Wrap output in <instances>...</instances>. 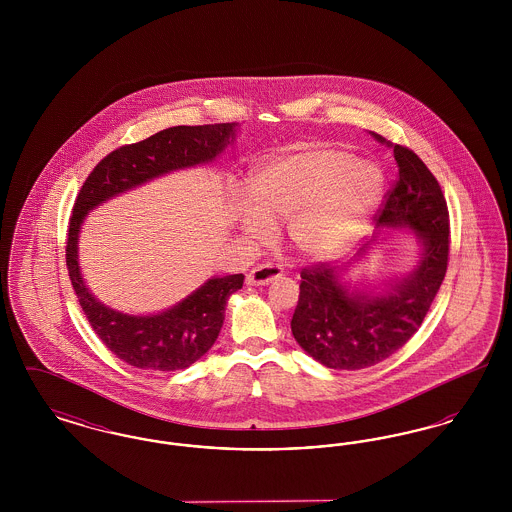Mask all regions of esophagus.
<instances>
[{
  "label": "esophagus",
  "mask_w": 512,
  "mask_h": 512,
  "mask_svg": "<svg viewBox=\"0 0 512 512\" xmlns=\"http://www.w3.org/2000/svg\"><path fill=\"white\" fill-rule=\"evenodd\" d=\"M280 276H282V268L276 267V265H259L247 272L245 284L247 286H267Z\"/></svg>",
  "instance_id": "1"
}]
</instances>
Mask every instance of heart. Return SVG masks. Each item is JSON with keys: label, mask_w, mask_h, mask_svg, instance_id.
I'll return each instance as SVG.
<instances>
[{"label": "heart", "mask_w": 512, "mask_h": 512, "mask_svg": "<svg viewBox=\"0 0 512 512\" xmlns=\"http://www.w3.org/2000/svg\"><path fill=\"white\" fill-rule=\"evenodd\" d=\"M384 194V172L347 149L303 146L257 163L245 180L236 222L249 238L288 219V238L307 259L328 261L351 249Z\"/></svg>", "instance_id": "1"}]
</instances>
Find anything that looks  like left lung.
Wrapping results in <instances>:
<instances>
[{
  "label": "left lung",
  "mask_w": 512,
  "mask_h": 512,
  "mask_svg": "<svg viewBox=\"0 0 512 512\" xmlns=\"http://www.w3.org/2000/svg\"><path fill=\"white\" fill-rule=\"evenodd\" d=\"M399 178L376 220V228H407L420 245L411 272L359 288L345 280L349 265L303 268L292 318L295 341L320 365L361 370L388 359L420 328L445 278L449 257V213L438 180L407 147L393 146ZM374 232L355 263L380 240Z\"/></svg>",
  "instance_id": "left-lung-1"
}]
</instances>
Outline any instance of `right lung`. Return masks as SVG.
Returning <instances> with one entry per match:
<instances>
[{
    "mask_svg": "<svg viewBox=\"0 0 512 512\" xmlns=\"http://www.w3.org/2000/svg\"><path fill=\"white\" fill-rule=\"evenodd\" d=\"M236 128V122H222L161 130L138 144L109 153L80 188L67 238L69 276L99 340L128 365L163 372L194 365L219 338L228 297L244 286V274L213 276L161 313L128 315L101 303L86 286L78 263L80 228L88 213L117 195L169 172L213 163L234 144Z\"/></svg>",
    "mask_w": 512,
    "mask_h": 512,
    "instance_id": "obj_1",
    "label": "right lung"
}]
</instances>
